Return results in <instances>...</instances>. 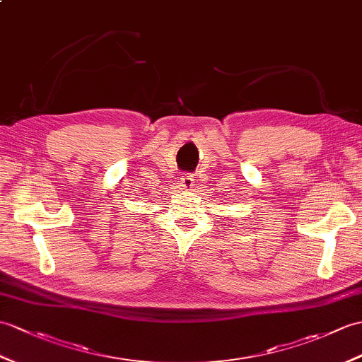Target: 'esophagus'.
I'll use <instances>...</instances> for the list:
<instances>
[{"mask_svg": "<svg viewBox=\"0 0 362 362\" xmlns=\"http://www.w3.org/2000/svg\"><path fill=\"white\" fill-rule=\"evenodd\" d=\"M194 185H196L194 175H192V174H185V175H182V179H180V187H182V189L191 191L192 188H194Z\"/></svg>", "mask_w": 362, "mask_h": 362, "instance_id": "1", "label": "esophagus"}]
</instances>
